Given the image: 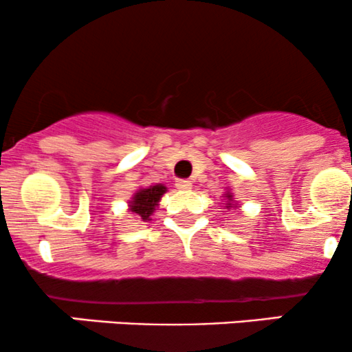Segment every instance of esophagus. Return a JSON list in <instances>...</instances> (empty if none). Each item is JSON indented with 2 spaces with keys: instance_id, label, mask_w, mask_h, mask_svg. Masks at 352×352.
<instances>
[{
  "instance_id": "34e87169",
  "label": "esophagus",
  "mask_w": 352,
  "mask_h": 352,
  "mask_svg": "<svg viewBox=\"0 0 352 352\" xmlns=\"http://www.w3.org/2000/svg\"><path fill=\"white\" fill-rule=\"evenodd\" d=\"M177 188L179 190H190L192 188V182L187 180V179H179L177 180Z\"/></svg>"
}]
</instances>
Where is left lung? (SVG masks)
I'll use <instances>...</instances> for the list:
<instances>
[{"label": "left lung", "instance_id": "obj_1", "mask_svg": "<svg viewBox=\"0 0 352 352\" xmlns=\"http://www.w3.org/2000/svg\"><path fill=\"white\" fill-rule=\"evenodd\" d=\"M228 197H230V195H228Z\"/></svg>", "mask_w": 352, "mask_h": 352}]
</instances>
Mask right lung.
Instances as JSON below:
<instances>
[{"instance_id": "add662e5", "label": "right lung", "mask_w": 352, "mask_h": 352, "mask_svg": "<svg viewBox=\"0 0 352 352\" xmlns=\"http://www.w3.org/2000/svg\"><path fill=\"white\" fill-rule=\"evenodd\" d=\"M164 185H153L151 188H142L135 193L131 201V210L140 217V220L147 221L155 210L157 201L162 199L165 193Z\"/></svg>"}]
</instances>
